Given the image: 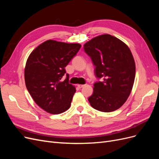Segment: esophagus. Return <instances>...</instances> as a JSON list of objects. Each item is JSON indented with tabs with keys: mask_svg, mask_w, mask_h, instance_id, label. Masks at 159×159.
<instances>
[{
	"mask_svg": "<svg viewBox=\"0 0 159 159\" xmlns=\"http://www.w3.org/2000/svg\"><path fill=\"white\" fill-rule=\"evenodd\" d=\"M85 86V85H81V84H78V87L79 88H84Z\"/></svg>",
	"mask_w": 159,
	"mask_h": 159,
	"instance_id": "esophagus-1",
	"label": "esophagus"
}]
</instances>
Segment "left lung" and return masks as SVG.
Wrapping results in <instances>:
<instances>
[{
    "mask_svg": "<svg viewBox=\"0 0 159 159\" xmlns=\"http://www.w3.org/2000/svg\"><path fill=\"white\" fill-rule=\"evenodd\" d=\"M85 52L95 66V74L102 81L94 84L88 98L91 107L102 112L118 109L126 102L132 90L135 64L129 47L117 38L103 34L84 46Z\"/></svg>",
    "mask_w": 159,
    "mask_h": 159,
    "instance_id": "obj_1",
    "label": "left lung"
}]
</instances>
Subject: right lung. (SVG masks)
<instances>
[{"label": "right lung", "mask_w": 159, "mask_h": 159, "mask_svg": "<svg viewBox=\"0 0 159 159\" xmlns=\"http://www.w3.org/2000/svg\"><path fill=\"white\" fill-rule=\"evenodd\" d=\"M80 44L49 40L34 50L26 61L25 80L26 88L35 103L48 113H61L68 110L75 92L69 84L65 67L76 55Z\"/></svg>", "instance_id": "add662e5"}]
</instances>
